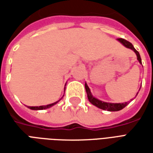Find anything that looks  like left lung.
I'll use <instances>...</instances> for the list:
<instances>
[{
	"label": "left lung",
	"instance_id": "8db88e82",
	"mask_svg": "<svg viewBox=\"0 0 153 153\" xmlns=\"http://www.w3.org/2000/svg\"><path fill=\"white\" fill-rule=\"evenodd\" d=\"M117 40L122 43L125 47L127 48H129L131 49L135 52V54L137 55V59L139 61V63L142 64V60H141V57H140V55L138 53V51L136 49H135L134 46L132 45V43H130L129 42H128L127 40L125 39H123V38H118ZM85 89H86L87 92V95H88V98L89 100V102L93 105L96 106L97 107H98L100 109L102 110H106V111H120L123 108H125V106L128 105V102H125V103H110V102H102V101H100V100L97 99L96 97L92 95V93L90 92V89L88 86L87 85V83H85Z\"/></svg>",
	"mask_w": 153,
	"mask_h": 153
}]
</instances>
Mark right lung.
I'll return each mask as SVG.
<instances>
[{"label": "right lung", "mask_w": 153, "mask_h": 153, "mask_svg": "<svg viewBox=\"0 0 153 153\" xmlns=\"http://www.w3.org/2000/svg\"><path fill=\"white\" fill-rule=\"evenodd\" d=\"M62 98V97H61ZM61 98H60V100H61ZM59 100V101H60ZM59 101H57V102H56L54 103H51V104H49V105H47V106H28V108L31 110H45V109H47V108H49V107H51L52 106H54V105H56Z\"/></svg>", "instance_id": "1"}]
</instances>
